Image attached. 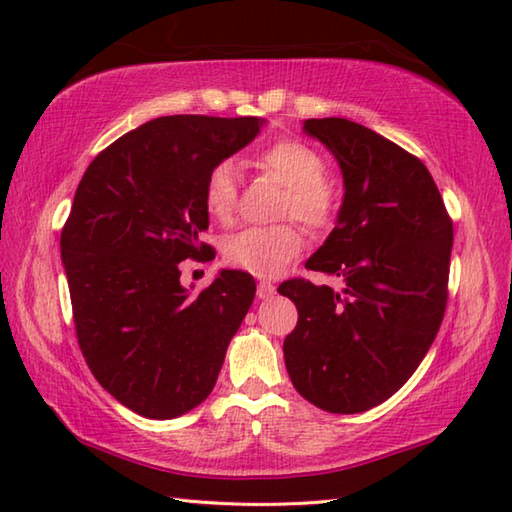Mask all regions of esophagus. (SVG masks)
<instances>
[{"label": "esophagus", "instance_id": "1", "mask_svg": "<svg viewBox=\"0 0 512 512\" xmlns=\"http://www.w3.org/2000/svg\"><path fill=\"white\" fill-rule=\"evenodd\" d=\"M275 292H277V288L270 284V281H259L257 284V297L259 299H270V297H275Z\"/></svg>", "mask_w": 512, "mask_h": 512}]
</instances>
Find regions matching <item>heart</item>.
Instances as JSON below:
<instances>
[{
  "label": "heart",
  "mask_w": 512,
  "mask_h": 512,
  "mask_svg": "<svg viewBox=\"0 0 512 512\" xmlns=\"http://www.w3.org/2000/svg\"><path fill=\"white\" fill-rule=\"evenodd\" d=\"M259 169L275 176L286 191L281 195L279 215L295 217L308 228H325L339 211V195L325 180V160L317 149L301 140L284 138L264 147L255 156ZM204 209L217 222H231L237 209V173L231 160H222L209 171L202 191ZM303 248L295 224L250 226L224 242V259L253 277L270 279L286 270Z\"/></svg>",
  "instance_id": "1"
}]
</instances>
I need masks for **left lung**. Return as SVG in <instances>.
Returning a JSON list of instances; mask_svg holds the SVG:
<instances>
[{
	"mask_svg": "<svg viewBox=\"0 0 512 512\" xmlns=\"http://www.w3.org/2000/svg\"><path fill=\"white\" fill-rule=\"evenodd\" d=\"M343 173L336 226L306 268L341 290L290 279L299 321L284 341L292 385L330 413L372 409L407 383L447 308L453 224L422 160L347 118H308Z\"/></svg>",
	"mask_w": 512,
	"mask_h": 512,
	"instance_id": "left-lung-1",
	"label": "left lung"
}]
</instances>
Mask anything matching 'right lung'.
Listing matches in <instances>:
<instances>
[{"label":"right lung","instance_id":"right-lung-1","mask_svg":"<svg viewBox=\"0 0 512 512\" xmlns=\"http://www.w3.org/2000/svg\"><path fill=\"white\" fill-rule=\"evenodd\" d=\"M264 118L160 116L96 156L61 231L74 328L101 387L151 420L211 394L226 347L255 299L242 270H220L198 295L180 262L213 257L204 180L246 147Z\"/></svg>","mask_w":512,"mask_h":512}]
</instances>
